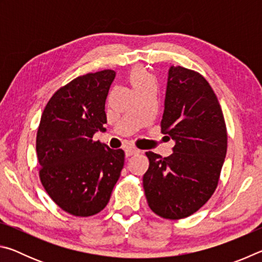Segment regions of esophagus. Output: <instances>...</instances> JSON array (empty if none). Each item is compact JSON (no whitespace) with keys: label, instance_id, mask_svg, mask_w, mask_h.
<instances>
[{"label":"esophagus","instance_id":"1","mask_svg":"<svg viewBox=\"0 0 262 262\" xmlns=\"http://www.w3.org/2000/svg\"><path fill=\"white\" fill-rule=\"evenodd\" d=\"M140 150L139 149H135V148H127L126 149V156H133V155H136L139 154Z\"/></svg>","mask_w":262,"mask_h":262}]
</instances>
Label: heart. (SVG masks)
<instances>
[{
    "label": "heart",
    "instance_id": "heart-1",
    "mask_svg": "<svg viewBox=\"0 0 262 262\" xmlns=\"http://www.w3.org/2000/svg\"><path fill=\"white\" fill-rule=\"evenodd\" d=\"M129 82L134 90L154 84V79L147 70L142 67H135L129 73Z\"/></svg>",
    "mask_w": 262,
    "mask_h": 262
}]
</instances>
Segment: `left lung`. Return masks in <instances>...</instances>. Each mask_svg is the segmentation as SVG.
<instances>
[{
	"instance_id": "obj_1",
	"label": "left lung",
	"mask_w": 262,
	"mask_h": 262,
	"mask_svg": "<svg viewBox=\"0 0 262 262\" xmlns=\"http://www.w3.org/2000/svg\"><path fill=\"white\" fill-rule=\"evenodd\" d=\"M161 127L174 141L173 152L164 158L145 152V198L150 209L163 219H185L215 192L228 147L223 112L202 75L171 66Z\"/></svg>"
}]
</instances>
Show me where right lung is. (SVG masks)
I'll return each mask as SVG.
<instances>
[{"mask_svg":"<svg viewBox=\"0 0 262 262\" xmlns=\"http://www.w3.org/2000/svg\"><path fill=\"white\" fill-rule=\"evenodd\" d=\"M114 78V70L106 69L73 79L52 96L41 115L39 177L52 200L74 216L104 209L125 163L122 149L92 140L106 130L105 101Z\"/></svg>","mask_w":262,"mask_h":262,"instance_id":"add662e5","label":"right lung"}]
</instances>
